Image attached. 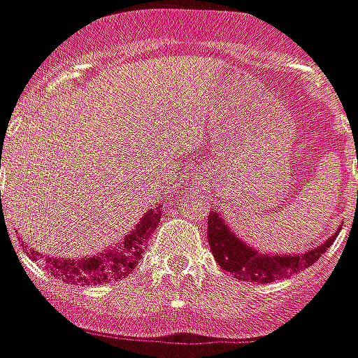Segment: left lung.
Instances as JSON below:
<instances>
[{
    "instance_id": "8db88e82",
    "label": "left lung",
    "mask_w": 358,
    "mask_h": 358,
    "mask_svg": "<svg viewBox=\"0 0 358 358\" xmlns=\"http://www.w3.org/2000/svg\"><path fill=\"white\" fill-rule=\"evenodd\" d=\"M336 235L338 231L323 245L303 256H268V254H259L243 243L239 237H235L222 218L218 217V213L210 210L207 218V239L218 265L235 278L257 282V284H268L278 278H287L314 265L321 254L332 245V241L336 239Z\"/></svg>"
}]
</instances>
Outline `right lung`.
I'll return each instance as SVG.
<instances>
[{"label": "right lung", "mask_w": 358, "mask_h": 358, "mask_svg": "<svg viewBox=\"0 0 358 358\" xmlns=\"http://www.w3.org/2000/svg\"><path fill=\"white\" fill-rule=\"evenodd\" d=\"M160 209L162 207L148 210V215L141 218L134 231H130L127 239L117 246L108 248L93 257H84V259L44 257V268L54 274L55 278L69 282V284H106V282L124 278L127 274L134 271L138 259L148 248V239L160 222V215H162ZM27 254L35 262L41 259V254L35 250H29Z\"/></svg>", "instance_id": "right-lung-1"}]
</instances>
